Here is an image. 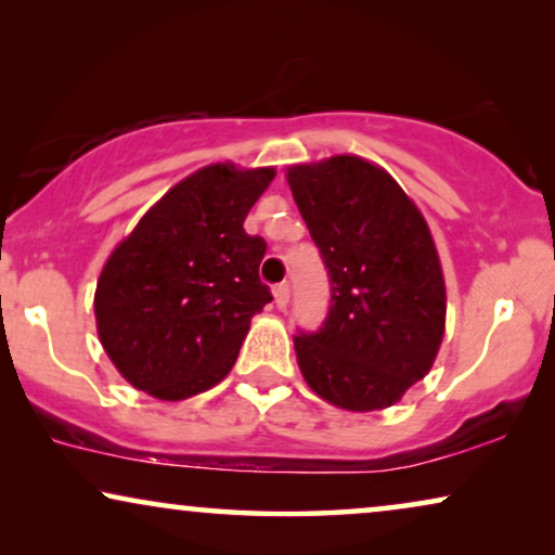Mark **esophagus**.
<instances>
[{"label": "esophagus", "instance_id": "34e87169", "mask_svg": "<svg viewBox=\"0 0 555 555\" xmlns=\"http://www.w3.org/2000/svg\"><path fill=\"white\" fill-rule=\"evenodd\" d=\"M275 302H278V308H285L287 302H291V285L287 283H280V285H275Z\"/></svg>", "mask_w": 555, "mask_h": 555}]
</instances>
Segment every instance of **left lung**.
<instances>
[{"mask_svg": "<svg viewBox=\"0 0 555 555\" xmlns=\"http://www.w3.org/2000/svg\"><path fill=\"white\" fill-rule=\"evenodd\" d=\"M287 184L331 283L321 328L293 338L302 376L348 412L397 404L427 376L444 336V278L429 227L366 158L291 166Z\"/></svg>", "mask_w": 555, "mask_h": 555, "instance_id": "left-lung-1", "label": "left lung"}]
</instances>
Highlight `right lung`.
<instances>
[{
	"label": "right lung",
	"mask_w": 555,
	"mask_h": 555,
	"mask_svg": "<svg viewBox=\"0 0 555 555\" xmlns=\"http://www.w3.org/2000/svg\"><path fill=\"white\" fill-rule=\"evenodd\" d=\"M272 177L204 166L113 249L95 291L98 336L135 389L179 401L230 374L249 321L272 300L260 280L268 245L242 227Z\"/></svg>",
	"instance_id": "1"
}]
</instances>
